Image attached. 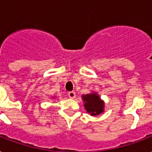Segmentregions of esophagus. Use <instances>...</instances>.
<instances>
[{
	"instance_id": "1",
	"label": "esophagus",
	"mask_w": 152,
	"mask_h": 152,
	"mask_svg": "<svg viewBox=\"0 0 152 152\" xmlns=\"http://www.w3.org/2000/svg\"><path fill=\"white\" fill-rule=\"evenodd\" d=\"M68 96L71 99H74L75 97H76V95H75V92H69L68 93Z\"/></svg>"
}]
</instances>
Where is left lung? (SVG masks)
Instances as JSON below:
<instances>
[{"instance_id":"obj_1","label":"left lung","mask_w":152,"mask_h":152,"mask_svg":"<svg viewBox=\"0 0 152 152\" xmlns=\"http://www.w3.org/2000/svg\"><path fill=\"white\" fill-rule=\"evenodd\" d=\"M85 109L92 116H97L104 112V103L97 93H91L82 96Z\"/></svg>"}]
</instances>
